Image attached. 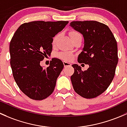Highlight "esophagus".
<instances>
[{"label":"esophagus","instance_id":"1","mask_svg":"<svg viewBox=\"0 0 127 127\" xmlns=\"http://www.w3.org/2000/svg\"><path fill=\"white\" fill-rule=\"evenodd\" d=\"M63 64H64V66H65V67H66V66H71V64L69 63V62H65V61H64Z\"/></svg>","mask_w":127,"mask_h":127}]
</instances>
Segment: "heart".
<instances>
[{"instance_id": "heart-1", "label": "heart", "mask_w": 127, "mask_h": 127, "mask_svg": "<svg viewBox=\"0 0 127 127\" xmlns=\"http://www.w3.org/2000/svg\"><path fill=\"white\" fill-rule=\"evenodd\" d=\"M69 35H70V38H71V40H74L75 38H76L77 36H78L79 35H81L80 33H79L77 31H71L69 33ZM59 35H57L54 36V38H53V44H56V43H57V40L59 38ZM57 56H58L59 58L65 60V61H68V60H70L71 59L73 58V54L71 53H68V52H62V53H60L57 54Z\"/></svg>"}]
</instances>
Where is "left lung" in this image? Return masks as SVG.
<instances>
[{"instance_id":"left-lung-1","label":"left lung","mask_w":127,"mask_h":127,"mask_svg":"<svg viewBox=\"0 0 127 127\" xmlns=\"http://www.w3.org/2000/svg\"><path fill=\"white\" fill-rule=\"evenodd\" d=\"M70 26L83 35L84 45L78 61L89 65L84 71L77 64L71 81L74 91L85 98H94L108 89L118 63L117 44L108 26L95 21H73Z\"/></svg>"}]
</instances>
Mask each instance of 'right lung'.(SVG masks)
I'll return each instance as SVG.
<instances>
[{
  "label": "right lung",
  "mask_w": 127,
  "mask_h": 127,
  "mask_svg": "<svg viewBox=\"0 0 127 127\" xmlns=\"http://www.w3.org/2000/svg\"><path fill=\"white\" fill-rule=\"evenodd\" d=\"M68 21H32L21 25L10 43V65L19 88L30 98L42 100L54 91L64 68L61 60L53 58L48 67L40 62L50 55L53 37Z\"/></svg>",
  "instance_id": "obj_1"
}]
</instances>
